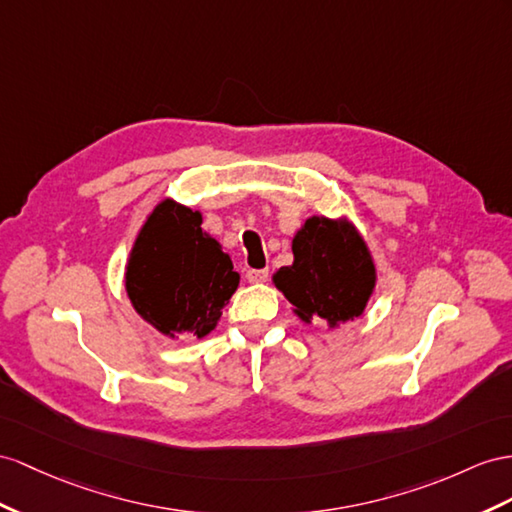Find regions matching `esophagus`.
<instances>
[{
    "label": "esophagus",
    "instance_id": "1",
    "mask_svg": "<svg viewBox=\"0 0 512 512\" xmlns=\"http://www.w3.org/2000/svg\"><path fill=\"white\" fill-rule=\"evenodd\" d=\"M246 279L251 283H264V281H268V270L266 268H261V270L251 268L246 272Z\"/></svg>",
    "mask_w": 512,
    "mask_h": 512
}]
</instances>
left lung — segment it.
<instances>
[{
  "mask_svg": "<svg viewBox=\"0 0 512 512\" xmlns=\"http://www.w3.org/2000/svg\"><path fill=\"white\" fill-rule=\"evenodd\" d=\"M294 264L274 274V285L300 320L331 329L359 318L374 290L376 270L368 246L350 222L313 216L292 242Z\"/></svg>",
  "mask_w": 512,
  "mask_h": 512,
  "instance_id": "obj_1",
  "label": "left lung"
}]
</instances>
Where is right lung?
I'll return each mask as SVG.
<instances>
[{
  "mask_svg": "<svg viewBox=\"0 0 512 512\" xmlns=\"http://www.w3.org/2000/svg\"><path fill=\"white\" fill-rule=\"evenodd\" d=\"M125 281L131 305L157 331L205 337L240 277L222 246L203 233L201 214L164 201L144 222Z\"/></svg>",
  "mask_w": 512,
  "mask_h": 512,
  "instance_id": "add662e5",
  "label": "right lung"
}]
</instances>
